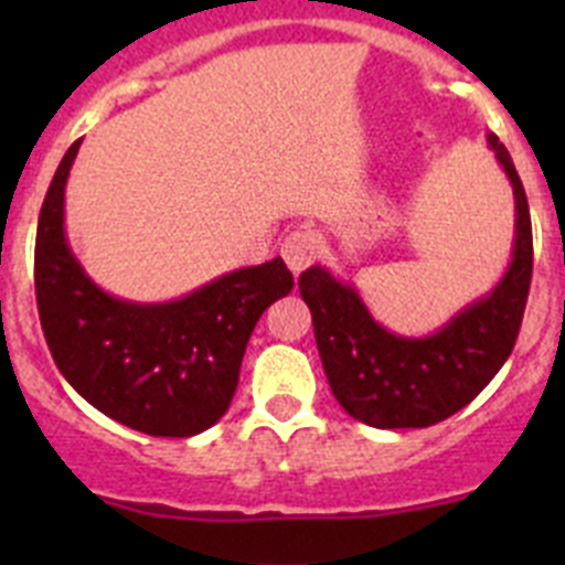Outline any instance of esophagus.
<instances>
[{
    "instance_id": "obj_1",
    "label": "esophagus",
    "mask_w": 565,
    "mask_h": 565,
    "mask_svg": "<svg viewBox=\"0 0 565 565\" xmlns=\"http://www.w3.org/2000/svg\"><path fill=\"white\" fill-rule=\"evenodd\" d=\"M319 254V239L311 232H294L288 234L286 243H282V259L286 266L291 268V274L297 277L302 268H308L317 259Z\"/></svg>"
}]
</instances>
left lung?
Wrapping results in <instances>:
<instances>
[{
	"label": "left lung",
	"mask_w": 565,
	"mask_h": 565,
	"mask_svg": "<svg viewBox=\"0 0 565 565\" xmlns=\"http://www.w3.org/2000/svg\"><path fill=\"white\" fill-rule=\"evenodd\" d=\"M489 149L515 194V239L507 271L483 297L427 337L379 326L356 288L326 266L299 274L328 384L344 413L379 430L430 427L467 407L515 348L532 282V221L518 169L498 135Z\"/></svg>",
	"instance_id": "obj_1"
}]
</instances>
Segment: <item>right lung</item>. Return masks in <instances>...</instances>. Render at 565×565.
I'll return each instance as SVG.
<instances>
[{"label":"right lung","instance_id":"1","mask_svg":"<svg viewBox=\"0 0 565 565\" xmlns=\"http://www.w3.org/2000/svg\"><path fill=\"white\" fill-rule=\"evenodd\" d=\"M78 147L64 152L36 228V306L53 362L113 422L147 436H198L228 411L254 326L291 291V271L274 257L169 302L104 291L64 228V189Z\"/></svg>","mask_w":565,"mask_h":565}]
</instances>
